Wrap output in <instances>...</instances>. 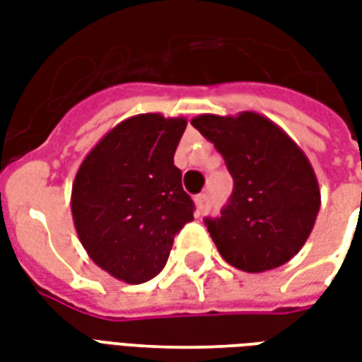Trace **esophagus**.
<instances>
[{"instance_id": "1", "label": "esophagus", "mask_w": 362, "mask_h": 362, "mask_svg": "<svg viewBox=\"0 0 362 362\" xmlns=\"http://www.w3.org/2000/svg\"><path fill=\"white\" fill-rule=\"evenodd\" d=\"M209 197L207 196H197L196 197V211L197 215H205V213L209 211Z\"/></svg>"}]
</instances>
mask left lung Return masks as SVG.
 Here are the masks:
<instances>
[{"label": "left lung", "instance_id": "obj_1", "mask_svg": "<svg viewBox=\"0 0 362 362\" xmlns=\"http://www.w3.org/2000/svg\"><path fill=\"white\" fill-rule=\"evenodd\" d=\"M225 157L235 189L207 230L236 269L262 273L295 258L320 211L316 173L303 149L258 112L202 114L192 119Z\"/></svg>", "mask_w": 362, "mask_h": 362}]
</instances>
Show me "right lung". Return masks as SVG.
I'll use <instances>...</instances> for the list:
<instances>
[{"instance_id": "right-lung-1", "label": "right lung", "mask_w": 362, "mask_h": 362, "mask_svg": "<svg viewBox=\"0 0 362 362\" xmlns=\"http://www.w3.org/2000/svg\"><path fill=\"white\" fill-rule=\"evenodd\" d=\"M186 118L137 114L119 122L83 158L71 188V215L89 258L112 277L153 279L176 233L194 221V202L174 166Z\"/></svg>"}]
</instances>
